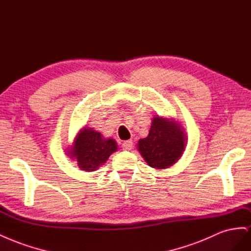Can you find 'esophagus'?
I'll use <instances>...</instances> for the list:
<instances>
[{
	"instance_id": "obj_1",
	"label": "esophagus",
	"mask_w": 251,
	"mask_h": 251,
	"mask_svg": "<svg viewBox=\"0 0 251 251\" xmlns=\"http://www.w3.org/2000/svg\"><path fill=\"white\" fill-rule=\"evenodd\" d=\"M133 147V143L131 140L129 141H125L123 144H122V148L123 150H131Z\"/></svg>"
}]
</instances>
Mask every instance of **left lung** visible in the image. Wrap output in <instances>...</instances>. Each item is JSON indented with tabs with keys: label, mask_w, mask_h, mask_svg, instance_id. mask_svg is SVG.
<instances>
[{
	"label": "left lung",
	"mask_w": 251,
	"mask_h": 251,
	"mask_svg": "<svg viewBox=\"0 0 251 251\" xmlns=\"http://www.w3.org/2000/svg\"><path fill=\"white\" fill-rule=\"evenodd\" d=\"M185 140L178 124L156 117L152 121L148 136L140 140L137 147L150 167L164 169L175 164L181 156Z\"/></svg>",
	"instance_id": "1"
}]
</instances>
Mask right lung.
Returning <instances> with one entry per match:
<instances>
[{
    "label": "right lung",
    "instance_id": "right-lung-1",
    "mask_svg": "<svg viewBox=\"0 0 251 251\" xmlns=\"http://www.w3.org/2000/svg\"><path fill=\"white\" fill-rule=\"evenodd\" d=\"M117 149V143L112 139L105 140L101 133L92 128H83L76 136L75 144L69 154L72 158L77 159L79 168L83 171H94Z\"/></svg>",
    "mask_w": 251,
    "mask_h": 251
}]
</instances>
